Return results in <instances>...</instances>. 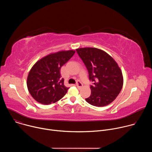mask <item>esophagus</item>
Returning a JSON list of instances; mask_svg holds the SVG:
<instances>
[{
	"mask_svg": "<svg viewBox=\"0 0 152 152\" xmlns=\"http://www.w3.org/2000/svg\"><path fill=\"white\" fill-rule=\"evenodd\" d=\"M76 86H77V87L80 88H82V86H83V85H82V83L80 81H77V82H76Z\"/></svg>",
	"mask_w": 152,
	"mask_h": 152,
	"instance_id": "34e87169",
	"label": "esophagus"
}]
</instances>
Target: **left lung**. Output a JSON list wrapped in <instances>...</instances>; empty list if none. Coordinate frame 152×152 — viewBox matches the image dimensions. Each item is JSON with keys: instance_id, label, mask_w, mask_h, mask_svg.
Returning a JSON list of instances; mask_svg holds the SVG:
<instances>
[{"instance_id": "1", "label": "left lung", "mask_w": 152, "mask_h": 152, "mask_svg": "<svg viewBox=\"0 0 152 152\" xmlns=\"http://www.w3.org/2000/svg\"><path fill=\"white\" fill-rule=\"evenodd\" d=\"M88 70L91 95L85 100L91 105L102 107L113 102L123 85L121 70L115 61L104 51L93 48L76 49Z\"/></svg>"}]
</instances>
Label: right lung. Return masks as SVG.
Returning a JSON list of instances; mask_svg holds the SVG:
<instances>
[{"instance_id": "right-lung-1", "label": "right lung", "mask_w": 152, "mask_h": 152, "mask_svg": "<svg viewBox=\"0 0 152 152\" xmlns=\"http://www.w3.org/2000/svg\"><path fill=\"white\" fill-rule=\"evenodd\" d=\"M73 50L50 53L38 61L28 74V89L32 97L43 104L55 103L62 99L69 88L64 84L60 70L75 54Z\"/></svg>"}]
</instances>
